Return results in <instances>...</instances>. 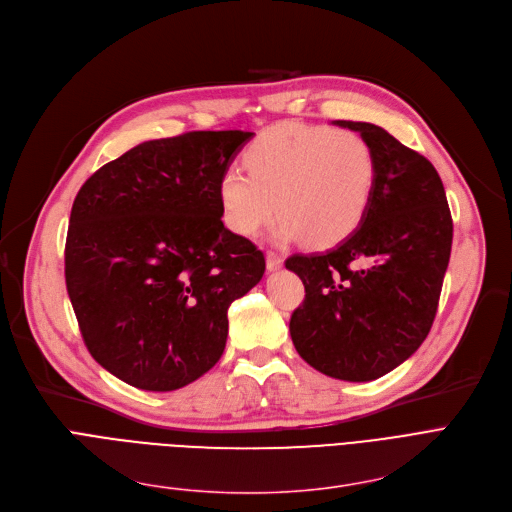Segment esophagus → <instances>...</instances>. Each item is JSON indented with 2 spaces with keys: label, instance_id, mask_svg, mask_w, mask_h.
Listing matches in <instances>:
<instances>
[{
  "label": "esophagus",
  "instance_id": "1",
  "mask_svg": "<svg viewBox=\"0 0 512 512\" xmlns=\"http://www.w3.org/2000/svg\"><path fill=\"white\" fill-rule=\"evenodd\" d=\"M283 266V256L277 254V252H269L266 254V269L269 271H277Z\"/></svg>",
  "mask_w": 512,
  "mask_h": 512
}]
</instances>
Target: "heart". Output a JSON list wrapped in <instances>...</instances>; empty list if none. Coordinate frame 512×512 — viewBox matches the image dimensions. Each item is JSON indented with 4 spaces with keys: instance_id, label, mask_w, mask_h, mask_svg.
I'll list each match as a JSON object with an SVG mask.
<instances>
[{
    "instance_id": "heart-1",
    "label": "heart",
    "mask_w": 512,
    "mask_h": 512,
    "mask_svg": "<svg viewBox=\"0 0 512 512\" xmlns=\"http://www.w3.org/2000/svg\"><path fill=\"white\" fill-rule=\"evenodd\" d=\"M239 170L218 181L225 225L256 235L279 212L277 237H306L325 248L356 231L369 210L377 162L371 143L350 129L283 125L264 131L243 154Z\"/></svg>"
}]
</instances>
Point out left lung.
<instances>
[{"label": "left lung", "instance_id": "8db88e82", "mask_svg": "<svg viewBox=\"0 0 512 512\" xmlns=\"http://www.w3.org/2000/svg\"><path fill=\"white\" fill-rule=\"evenodd\" d=\"M371 143L377 179L358 229L325 254H294L306 298L291 314L298 354L323 375L373 381L425 342L452 250V216L433 164L371 123L335 120Z\"/></svg>", "mask_w": 512, "mask_h": 512}]
</instances>
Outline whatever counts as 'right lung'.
<instances>
[{
    "instance_id": "obj_1",
    "label": "right lung",
    "mask_w": 512,
    "mask_h": 512,
    "mask_svg": "<svg viewBox=\"0 0 512 512\" xmlns=\"http://www.w3.org/2000/svg\"><path fill=\"white\" fill-rule=\"evenodd\" d=\"M254 133L143 141L79 189L64 250L68 298L89 354L133 387L173 392L225 352L233 300L264 254L221 221L218 181Z\"/></svg>"
}]
</instances>
